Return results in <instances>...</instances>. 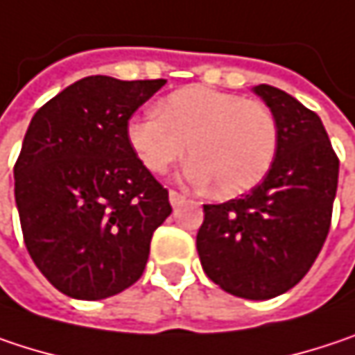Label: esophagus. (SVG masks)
Wrapping results in <instances>:
<instances>
[{"label":"esophagus","instance_id":"esophagus-1","mask_svg":"<svg viewBox=\"0 0 355 355\" xmlns=\"http://www.w3.org/2000/svg\"><path fill=\"white\" fill-rule=\"evenodd\" d=\"M168 201H171L173 207H178L180 203H184V197H182L180 193H177V191H171V193H168Z\"/></svg>","mask_w":355,"mask_h":355}]
</instances>
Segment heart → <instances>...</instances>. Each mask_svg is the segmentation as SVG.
<instances>
[{"label":"heart","mask_w":355,"mask_h":355,"mask_svg":"<svg viewBox=\"0 0 355 355\" xmlns=\"http://www.w3.org/2000/svg\"><path fill=\"white\" fill-rule=\"evenodd\" d=\"M128 140L150 173L162 175L184 156L195 184H213L217 197L252 191L272 168L278 123L260 101L191 85L164 97L156 113L136 115Z\"/></svg>","instance_id":"b5f03b06"}]
</instances>
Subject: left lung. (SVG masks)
I'll return each instance as SVG.
<instances>
[{
    "label": "left lung",
    "mask_w": 355,
    "mask_h": 355,
    "mask_svg": "<svg viewBox=\"0 0 355 355\" xmlns=\"http://www.w3.org/2000/svg\"><path fill=\"white\" fill-rule=\"evenodd\" d=\"M278 123V150L264 180L242 199L203 205L201 266L225 293L266 301L293 288L329 234L339 160L317 113L293 95L258 85Z\"/></svg>",
    "instance_id": "left-lung-1"
}]
</instances>
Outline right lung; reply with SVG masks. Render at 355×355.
<instances>
[{
  "mask_svg": "<svg viewBox=\"0 0 355 355\" xmlns=\"http://www.w3.org/2000/svg\"><path fill=\"white\" fill-rule=\"evenodd\" d=\"M164 83L85 77L28 125L14 168L24 242L67 297L99 301L132 286L173 211L128 140L130 117Z\"/></svg>",
  "mask_w": 355,
  "mask_h": 355,
  "instance_id": "right-lung-1",
  "label": "right lung"
}]
</instances>
